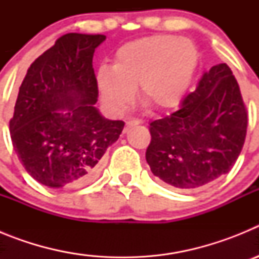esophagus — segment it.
Here are the masks:
<instances>
[{
  "mask_svg": "<svg viewBox=\"0 0 259 259\" xmlns=\"http://www.w3.org/2000/svg\"><path fill=\"white\" fill-rule=\"evenodd\" d=\"M140 120L139 119H128L127 122H125V128H124V132L128 131V128L132 127V125H137L140 124Z\"/></svg>",
  "mask_w": 259,
  "mask_h": 259,
  "instance_id": "1",
  "label": "esophagus"
}]
</instances>
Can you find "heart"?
Here are the masks:
<instances>
[{"label": "heart", "instance_id": "heart-1", "mask_svg": "<svg viewBox=\"0 0 259 259\" xmlns=\"http://www.w3.org/2000/svg\"><path fill=\"white\" fill-rule=\"evenodd\" d=\"M198 53L188 38L168 35L137 38L122 45L113 68L102 66L96 75L101 100L110 110L123 113L139 88L140 101L152 110L175 107L193 77Z\"/></svg>", "mask_w": 259, "mask_h": 259}]
</instances>
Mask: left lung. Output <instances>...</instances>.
Instances as JSON below:
<instances>
[{
    "label": "left lung",
    "instance_id": "8db88e82",
    "mask_svg": "<svg viewBox=\"0 0 259 259\" xmlns=\"http://www.w3.org/2000/svg\"><path fill=\"white\" fill-rule=\"evenodd\" d=\"M248 111L226 63L202 75L178 111L150 123V170L166 184L192 191L232 168L245 143Z\"/></svg>",
    "mask_w": 259,
    "mask_h": 259
}]
</instances>
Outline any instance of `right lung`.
I'll return each mask as SVG.
<instances>
[{
  "instance_id": "obj_1",
  "label": "right lung",
  "mask_w": 259,
  "mask_h": 259,
  "mask_svg": "<svg viewBox=\"0 0 259 259\" xmlns=\"http://www.w3.org/2000/svg\"><path fill=\"white\" fill-rule=\"evenodd\" d=\"M104 35L67 33L29 66L19 88L10 136L27 172L50 188L92 182L124 122L95 107L93 53Z\"/></svg>"
}]
</instances>
